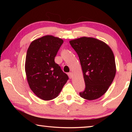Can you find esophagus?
<instances>
[{"label": "esophagus", "instance_id": "esophagus-1", "mask_svg": "<svg viewBox=\"0 0 132 132\" xmlns=\"http://www.w3.org/2000/svg\"><path fill=\"white\" fill-rule=\"evenodd\" d=\"M68 76H69V78H70V79H71V78L73 77V73H71V72L69 73H68Z\"/></svg>", "mask_w": 132, "mask_h": 132}]
</instances>
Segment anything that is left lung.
<instances>
[{"label": "left lung", "instance_id": "left-lung-1", "mask_svg": "<svg viewBox=\"0 0 132 132\" xmlns=\"http://www.w3.org/2000/svg\"><path fill=\"white\" fill-rule=\"evenodd\" d=\"M79 56L86 88L80 97L88 100L101 97L108 90L116 74L114 55L104 42L83 37L69 41Z\"/></svg>", "mask_w": 132, "mask_h": 132}]
</instances>
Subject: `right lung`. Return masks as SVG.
Returning <instances> with one entry per match:
<instances>
[{"instance_id":"obj_1","label":"right lung","mask_w":132,"mask_h":132,"mask_svg":"<svg viewBox=\"0 0 132 132\" xmlns=\"http://www.w3.org/2000/svg\"><path fill=\"white\" fill-rule=\"evenodd\" d=\"M63 41L52 35L35 39L27 52L25 71L31 90L43 100L54 99L59 95L69 79L55 57Z\"/></svg>"}]
</instances>
